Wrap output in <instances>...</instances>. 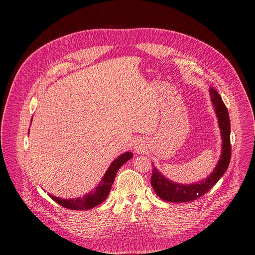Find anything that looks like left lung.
<instances>
[{"label":"left lung","instance_id":"1","mask_svg":"<svg viewBox=\"0 0 255 255\" xmlns=\"http://www.w3.org/2000/svg\"><path fill=\"white\" fill-rule=\"evenodd\" d=\"M211 102L215 108L218 124L221 130L222 151L220 159L213 169V172L205 179L195 184H177L166 178L155 166L152 170L151 186L156 195L165 202L186 203L194 201L210 191L218 180L226 172L231 158L230 144V119L228 110L218 92L210 88Z\"/></svg>","mask_w":255,"mask_h":255}]
</instances>
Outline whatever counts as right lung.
Segmentation results:
<instances>
[{
    "label": "right lung",
    "instance_id": "1",
    "mask_svg": "<svg viewBox=\"0 0 255 255\" xmlns=\"http://www.w3.org/2000/svg\"><path fill=\"white\" fill-rule=\"evenodd\" d=\"M132 157H133L132 152H125L121 154L119 157H117L115 160H113V162L110 164V166H109V168L105 172L104 176L102 177L98 187H96L94 191L85 195L83 198L79 197L76 199H61L58 197H54L50 194L48 195L53 201H55L62 207L70 210L92 209L100 205L107 199V197L109 196V193L111 191L117 171L125 162H127Z\"/></svg>",
    "mask_w": 255,
    "mask_h": 255
}]
</instances>
